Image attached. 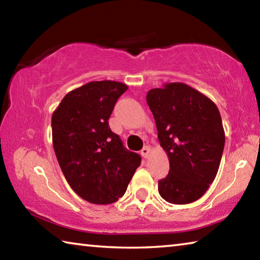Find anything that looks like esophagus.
Returning a JSON list of instances; mask_svg holds the SVG:
<instances>
[{"label":"esophagus","instance_id":"esophagus-1","mask_svg":"<svg viewBox=\"0 0 260 260\" xmlns=\"http://www.w3.org/2000/svg\"><path fill=\"white\" fill-rule=\"evenodd\" d=\"M149 153H150V148L149 147H144L142 150H141V156H142L143 158H148Z\"/></svg>","mask_w":260,"mask_h":260}]
</instances>
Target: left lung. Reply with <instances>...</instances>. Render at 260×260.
Segmentation results:
<instances>
[{
  "label": "left lung",
  "mask_w": 260,
  "mask_h": 260,
  "mask_svg": "<svg viewBox=\"0 0 260 260\" xmlns=\"http://www.w3.org/2000/svg\"><path fill=\"white\" fill-rule=\"evenodd\" d=\"M147 103L170 160L169 174L158 181L159 195L172 204L192 203L213 182L221 160L225 131L217 105L182 82L150 89Z\"/></svg>",
  "instance_id": "8db88e82"
}]
</instances>
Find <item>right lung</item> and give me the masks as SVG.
Returning <instances> with one entry per match:
<instances>
[{"label": "right lung", "mask_w": 260, "mask_h": 260, "mask_svg": "<svg viewBox=\"0 0 260 260\" xmlns=\"http://www.w3.org/2000/svg\"><path fill=\"white\" fill-rule=\"evenodd\" d=\"M127 88L111 80L88 82L65 95L52 113V146L61 172L89 203L117 202L141 164L108 121Z\"/></svg>", "instance_id": "add662e5"}]
</instances>
